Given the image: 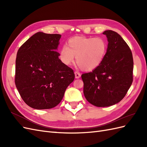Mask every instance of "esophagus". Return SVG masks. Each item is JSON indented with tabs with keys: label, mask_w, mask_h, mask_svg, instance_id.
<instances>
[{
	"label": "esophagus",
	"mask_w": 147,
	"mask_h": 147,
	"mask_svg": "<svg viewBox=\"0 0 147 147\" xmlns=\"http://www.w3.org/2000/svg\"><path fill=\"white\" fill-rule=\"evenodd\" d=\"M75 78H79L80 77H81V75L78 72H75Z\"/></svg>",
	"instance_id": "esophagus-1"
}]
</instances>
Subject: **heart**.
Returning a JSON list of instances; mask_svg holds the SVG:
<instances>
[{"instance_id": "heart-1", "label": "heart", "mask_w": 147, "mask_h": 147, "mask_svg": "<svg viewBox=\"0 0 147 147\" xmlns=\"http://www.w3.org/2000/svg\"><path fill=\"white\" fill-rule=\"evenodd\" d=\"M107 43L100 37H74L67 43L60 51V59L65 65L74 63L76 57L77 65L83 70L96 69L102 63L107 51Z\"/></svg>"}]
</instances>
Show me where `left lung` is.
I'll return each mask as SVG.
<instances>
[{
    "mask_svg": "<svg viewBox=\"0 0 147 147\" xmlns=\"http://www.w3.org/2000/svg\"><path fill=\"white\" fill-rule=\"evenodd\" d=\"M108 40L102 63L91 72L82 75L83 93L93 105L102 107L121 101L133 81V57L131 49L115 31L103 32Z\"/></svg>",
    "mask_w": 147,
    "mask_h": 147,
    "instance_id": "obj_1",
    "label": "left lung"
}]
</instances>
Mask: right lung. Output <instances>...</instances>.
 <instances>
[{
  "mask_svg": "<svg viewBox=\"0 0 147 147\" xmlns=\"http://www.w3.org/2000/svg\"><path fill=\"white\" fill-rule=\"evenodd\" d=\"M60 34L37 32L17 52L15 82L22 99L35 109L58 105L75 78L74 70L59 59L56 51Z\"/></svg>",
  "mask_w": 147,
  "mask_h": 147,
  "instance_id": "1",
  "label": "right lung"
}]
</instances>
